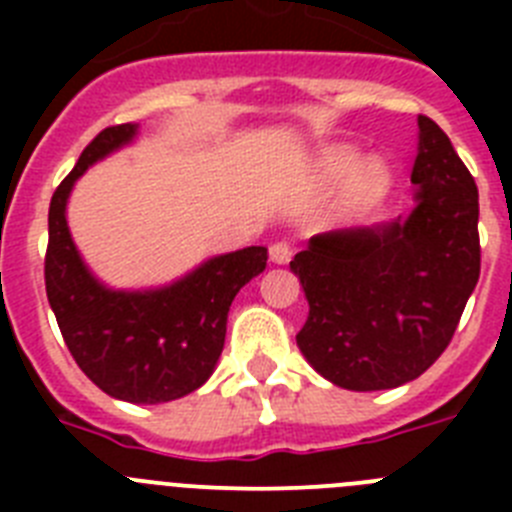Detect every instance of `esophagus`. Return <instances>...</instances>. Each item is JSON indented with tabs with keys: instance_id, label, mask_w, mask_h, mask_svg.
Returning <instances> with one entry per match:
<instances>
[{
	"instance_id": "obj_1",
	"label": "esophagus",
	"mask_w": 512,
	"mask_h": 512,
	"mask_svg": "<svg viewBox=\"0 0 512 512\" xmlns=\"http://www.w3.org/2000/svg\"><path fill=\"white\" fill-rule=\"evenodd\" d=\"M269 256H271V261H274V264H287V261L292 259V243H289V241L271 243Z\"/></svg>"
}]
</instances>
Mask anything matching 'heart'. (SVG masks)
<instances>
[{
    "mask_svg": "<svg viewBox=\"0 0 512 512\" xmlns=\"http://www.w3.org/2000/svg\"><path fill=\"white\" fill-rule=\"evenodd\" d=\"M323 166L328 174L348 176L359 166V153L346 146L330 148L323 156ZM387 184H390V171H387V166L379 158H374L356 176L354 187H351V205H366V202L377 200V197L384 194Z\"/></svg>",
    "mask_w": 512,
    "mask_h": 512,
    "instance_id": "heart-1",
    "label": "heart"
}]
</instances>
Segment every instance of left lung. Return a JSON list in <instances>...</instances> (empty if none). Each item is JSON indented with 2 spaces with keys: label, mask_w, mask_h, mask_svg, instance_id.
Returning a JSON list of instances; mask_svg holds the SVG:
<instances>
[{
  "label": "left lung",
  "mask_w": 512,
  "mask_h": 512,
  "mask_svg": "<svg viewBox=\"0 0 512 512\" xmlns=\"http://www.w3.org/2000/svg\"><path fill=\"white\" fill-rule=\"evenodd\" d=\"M408 217L312 235L289 261L305 289L297 346L343 390H392L446 351L479 279V194L431 117H418Z\"/></svg>",
  "instance_id": "1"
}]
</instances>
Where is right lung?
<instances>
[{"mask_svg": "<svg viewBox=\"0 0 512 512\" xmlns=\"http://www.w3.org/2000/svg\"><path fill=\"white\" fill-rule=\"evenodd\" d=\"M138 125H112L81 151L48 210L45 292L79 369L110 397L138 405L179 400L210 379L223 354L233 297L266 269L264 246L215 256L179 282L148 292H115L84 266L66 202L74 182L107 153L130 143Z\"/></svg>", "mask_w": 512, "mask_h": 512, "instance_id": "1", "label": "right lung"}]
</instances>
